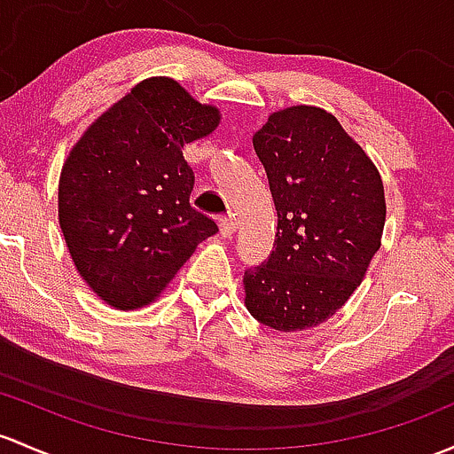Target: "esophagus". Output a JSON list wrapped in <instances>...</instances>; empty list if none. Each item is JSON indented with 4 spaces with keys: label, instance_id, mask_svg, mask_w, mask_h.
Segmentation results:
<instances>
[{
    "label": "esophagus",
    "instance_id": "esophagus-1",
    "mask_svg": "<svg viewBox=\"0 0 454 454\" xmlns=\"http://www.w3.org/2000/svg\"><path fill=\"white\" fill-rule=\"evenodd\" d=\"M219 232H222V237L231 239V237L237 232V222H235V219H232V217H222V219H219Z\"/></svg>",
    "mask_w": 454,
    "mask_h": 454
}]
</instances>
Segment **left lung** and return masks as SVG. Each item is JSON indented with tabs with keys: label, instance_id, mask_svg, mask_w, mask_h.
<instances>
[{
	"label": "left lung",
	"instance_id": "obj_1",
	"mask_svg": "<svg viewBox=\"0 0 454 454\" xmlns=\"http://www.w3.org/2000/svg\"><path fill=\"white\" fill-rule=\"evenodd\" d=\"M274 198L276 239L243 274L246 307L280 333L333 317L364 280L385 228L379 169L324 108L289 106L252 137Z\"/></svg>",
	"mask_w": 454,
	"mask_h": 454
}]
</instances>
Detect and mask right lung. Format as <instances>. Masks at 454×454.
<instances>
[{"label":"right lung","instance_id":"obj_1","mask_svg":"<svg viewBox=\"0 0 454 454\" xmlns=\"http://www.w3.org/2000/svg\"><path fill=\"white\" fill-rule=\"evenodd\" d=\"M219 108L156 75L104 111L71 147L59 180V223L75 270L119 311L154 302L217 223L189 204L187 143L208 137Z\"/></svg>","mask_w":454,"mask_h":454}]
</instances>
